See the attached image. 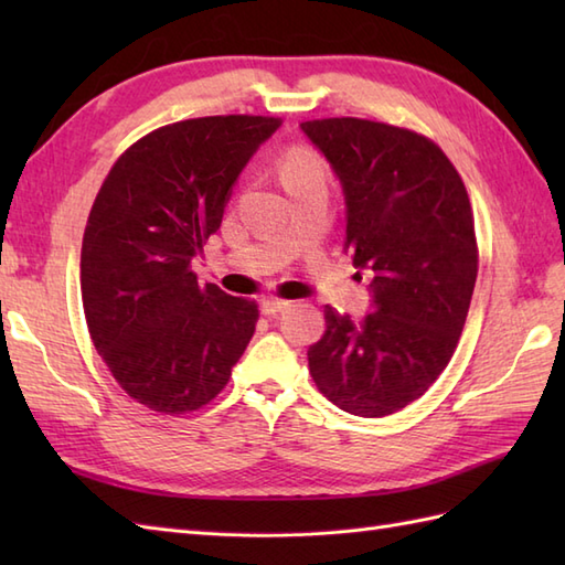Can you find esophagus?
Returning <instances> with one entry per match:
<instances>
[{"label": "esophagus", "mask_w": 565, "mask_h": 565, "mask_svg": "<svg viewBox=\"0 0 565 565\" xmlns=\"http://www.w3.org/2000/svg\"><path fill=\"white\" fill-rule=\"evenodd\" d=\"M286 308H289V301H279V298H264V301L259 303V310L264 316H276Z\"/></svg>", "instance_id": "34e87169"}]
</instances>
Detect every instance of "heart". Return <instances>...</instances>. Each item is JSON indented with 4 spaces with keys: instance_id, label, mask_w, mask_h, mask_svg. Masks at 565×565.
Returning a JSON list of instances; mask_svg holds the SVG:
<instances>
[{
    "instance_id": "heart-1",
    "label": "heart",
    "mask_w": 565,
    "mask_h": 565,
    "mask_svg": "<svg viewBox=\"0 0 565 565\" xmlns=\"http://www.w3.org/2000/svg\"><path fill=\"white\" fill-rule=\"evenodd\" d=\"M303 174H326V170H322V162L316 158V154H310V152L289 154L281 167L284 182L291 177H303Z\"/></svg>"
}]
</instances>
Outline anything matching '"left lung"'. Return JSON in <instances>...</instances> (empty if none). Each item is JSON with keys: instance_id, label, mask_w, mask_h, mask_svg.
Returning <instances> with one entry per match:
<instances>
[{"instance_id": "left-lung-1", "label": "left lung", "mask_w": 565, "mask_h": 565, "mask_svg": "<svg viewBox=\"0 0 565 565\" xmlns=\"http://www.w3.org/2000/svg\"><path fill=\"white\" fill-rule=\"evenodd\" d=\"M301 130L340 179L344 252L371 271L362 322L326 306L310 374L344 413H398L447 369L463 330L478 274L471 201L447 154L413 130L364 118Z\"/></svg>"}]
</instances>
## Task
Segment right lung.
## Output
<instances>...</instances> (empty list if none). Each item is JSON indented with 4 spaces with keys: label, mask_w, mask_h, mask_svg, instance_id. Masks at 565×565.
Masks as SVG:
<instances>
[{
    "label": "right lung",
    "mask_w": 565,
    "mask_h": 565,
    "mask_svg": "<svg viewBox=\"0 0 565 565\" xmlns=\"http://www.w3.org/2000/svg\"><path fill=\"white\" fill-rule=\"evenodd\" d=\"M279 126L206 116L152 130L118 158L94 201L79 262L84 318L118 386L152 411L213 401L255 334L257 303L199 286L191 262Z\"/></svg>",
    "instance_id": "right-lung-1"
}]
</instances>
